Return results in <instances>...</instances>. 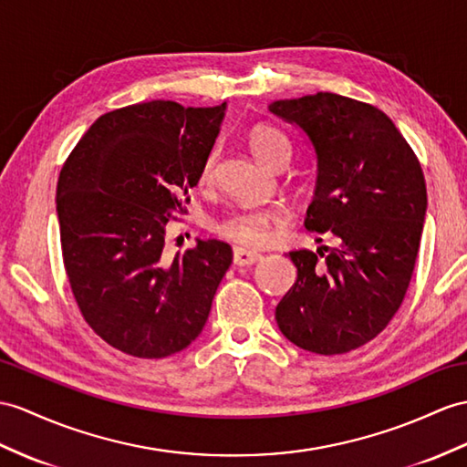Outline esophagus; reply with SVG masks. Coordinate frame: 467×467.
<instances>
[{
    "label": "esophagus",
    "instance_id": "obj_1",
    "mask_svg": "<svg viewBox=\"0 0 467 467\" xmlns=\"http://www.w3.org/2000/svg\"><path fill=\"white\" fill-rule=\"evenodd\" d=\"M261 259V254L252 252V249H245V247H234V265H254Z\"/></svg>",
    "mask_w": 467,
    "mask_h": 467
}]
</instances>
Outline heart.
I'll use <instances>...</instances> for the list:
<instances>
[{
  "label": "heart",
  "mask_w": 467,
  "mask_h": 467,
  "mask_svg": "<svg viewBox=\"0 0 467 467\" xmlns=\"http://www.w3.org/2000/svg\"><path fill=\"white\" fill-rule=\"evenodd\" d=\"M249 150L261 164L267 168L279 161L281 156H291V142L285 134L271 127H257L249 132ZM215 161L218 152L212 150L200 168V184H210L215 172ZM283 222V213L271 208H242L232 213L223 215L222 220L215 222V232L227 237V240L237 242L249 247L265 245L271 237L273 227Z\"/></svg>",
  "instance_id": "obj_1"
}]
</instances>
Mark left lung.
<instances>
[{"mask_svg": "<svg viewBox=\"0 0 467 467\" xmlns=\"http://www.w3.org/2000/svg\"><path fill=\"white\" fill-rule=\"evenodd\" d=\"M269 112L315 150L305 227L338 240L333 249L289 252L297 281L275 321L299 348L343 355L389 325L410 285L428 208L422 168L396 124L367 102L317 93L273 100Z\"/></svg>", "mask_w": 467, "mask_h": 467, "instance_id": "8db88e82", "label": "left lung"}]
</instances>
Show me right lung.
I'll return each mask as SVG.
<instances>
[{"instance_id": "right-lung-1", "label": "right lung", "mask_w": 467, "mask_h": 467, "mask_svg": "<svg viewBox=\"0 0 467 467\" xmlns=\"http://www.w3.org/2000/svg\"><path fill=\"white\" fill-rule=\"evenodd\" d=\"M225 107L150 100L107 112L61 170L57 218L75 301L130 357L164 358L194 343L232 265L220 240L164 254L166 223L190 203Z\"/></svg>"}]
</instances>
